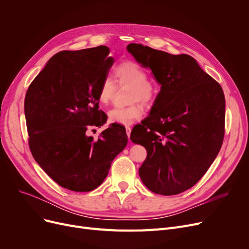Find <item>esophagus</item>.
<instances>
[{"label":"esophagus","mask_w":249,"mask_h":249,"mask_svg":"<svg viewBox=\"0 0 249 249\" xmlns=\"http://www.w3.org/2000/svg\"><path fill=\"white\" fill-rule=\"evenodd\" d=\"M126 133H127V136L128 138L130 137V134H131V128L130 127H126Z\"/></svg>","instance_id":"obj_1"}]
</instances>
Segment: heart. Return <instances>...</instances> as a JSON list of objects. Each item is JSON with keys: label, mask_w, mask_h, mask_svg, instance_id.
<instances>
[{"label": "heart", "mask_w": 249, "mask_h": 249, "mask_svg": "<svg viewBox=\"0 0 249 249\" xmlns=\"http://www.w3.org/2000/svg\"><path fill=\"white\" fill-rule=\"evenodd\" d=\"M115 82L118 86H129L128 101L131 104L127 107L113 108L108 112L109 121L121 125H131L140 119L143 110L140 101L145 106L151 105L159 94V87L155 82L147 78V72L135 61L125 60L114 70ZM116 91V84L110 77L102 81L98 99L103 105H107L113 99Z\"/></svg>", "instance_id": "b5f03b06"}]
</instances>
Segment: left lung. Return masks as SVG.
<instances>
[{"label":"left lung","instance_id":"obj_1","mask_svg":"<svg viewBox=\"0 0 249 249\" xmlns=\"http://www.w3.org/2000/svg\"><path fill=\"white\" fill-rule=\"evenodd\" d=\"M127 50L160 85L149 115L130 136L147 151L140 178L155 194H180L197 184L220 151L225 126L223 89L188 54L174 55L136 43Z\"/></svg>","mask_w":249,"mask_h":249}]
</instances>
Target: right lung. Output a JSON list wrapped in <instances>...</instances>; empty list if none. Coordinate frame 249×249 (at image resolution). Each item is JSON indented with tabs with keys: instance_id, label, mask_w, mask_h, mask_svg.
<instances>
[{
	"instance_id": "obj_1",
	"label": "right lung",
	"mask_w": 249,
	"mask_h": 249,
	"mask_svg": "<svg viewBox=\"0 0 249 249\" xmlns=\"http://www.w3.org/2000/svg\"><path fill=\"white\" fill-rule=\"evenodd\" d=\"M109 53L104 45L60 51L26 93L24 110L33 158L60 187L73 192L98 188L128 142L125 127L117 123L97 140L88 135L89 129L107 121L99 110L98 91L114 64Z\"/></svg>"
}]
</instances>
